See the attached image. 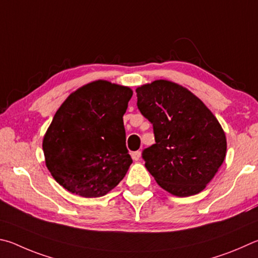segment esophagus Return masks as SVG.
Here are the masks:
<instances>
[{
    "label": "esophagus",
    "mask_w": 258,
    "mask_h": 258,
    "mask_svg": "<svg viewBox=\"0 0 258 258\" xmlns=\"http://www.w3.org/2000/svg\"><path fill=\"white\" fill-rule=\"evenodd\" d=\"M142 156V152L141 151H136V152H133L132 153V157L135 160V161H138L139 159H141Z\"/></svg>",
    "instance_id": "1"
}]
</instances>
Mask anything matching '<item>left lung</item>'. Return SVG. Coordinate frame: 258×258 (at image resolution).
Masks as SVG:
<instances>
[{
    "instance_id": "8db88e82",
    "label": "left lung",
    "mask_w": 258,
    "mask_h": 258,
    "mask_svg": "<svg viewBox=\"0 0 258 258\" xmlns=\"http://www.w3.org/2000/svg\"><path fill=\"white\" fill-rule=\"evenodd\" d=\"M136 93L137 106L155 136L154 145L143 152L148 172L174 196L204 190L227 153L218 119L190 90L172 81L155 80Z\"/></svg>"
}]
</instances>
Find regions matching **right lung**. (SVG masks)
I'll list each match as a JSON object with an SVG mask.
<instances>
[{
	"mask_svg": "<svg viewBox=\"0 0 258 258\" xmlns=\"http://www.w3.org/2000/svg\"><path fill=\"white\" fill-rule=\"evenodd\" d=\"M133 90L96 80L70 94L43 139L45 163L68 191L102 197L117 186L133 160L125 147L123 114Z\"/></svg>",
	"mask_w": 258,
	"mask_h": 258,
	"instance_id": "obj_1",
	"label": "right lung"
}]
</instances>
